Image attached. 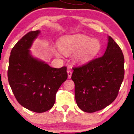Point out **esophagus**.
Instances as JSON below:
<instances>
[{
	"label": "esophagus",
	"mask_w": 134,
	"mask_h": 134,
	"mask_svg": "<svg viewBox=\"0 0 134 134\" xmlns=\"http://www.w3.org/2000/svg\"><path fill=\"white\" fill-rule=\"evenodd\" d=\"M67 73H68V79H71V76H72V71L68 70L67 71Z\"/></svg>",
	"instance_id": "obj_1"
}]
</instances>
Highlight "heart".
Wrapping results in <instances>:
<instances>
[{
  "label": "heart",
  "mask_w": 134,
  "mask_h": 134,
  "mask_svg": "<svg viewBox=\"0 0 134 134\" xmlns=\"http://www.w3.org/2000/svg\"><path fill=\"white\" fill-rule=\"evenodd\" d=\"M60 51L69 55L76 52L73 60L75 63L79 65H85L92 61L100 51V42L96 39H91L82 34L64 35L57 41ZM54 53L58 57L62 55L60 51L55 50Z\"/></svg>",
  "instance_id": "heart-1"
}]
</instances>
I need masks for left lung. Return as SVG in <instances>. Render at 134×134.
Instances as JSON below:
<instances>
[{
	"instance_id": "1",
	"label": "left lung",
	"mask_w": 134,
	"mask_h": 134,
	"mask_svg": "<svg viewBox=\"0 0 134 134\" xmlns=\"http://www.w3.org/2000/svg\"><path fill=\"white\" fill-rule=\"evenodd\" d=\"M107 38L103 56L73 69L71 79L75 85V99L85 112H95L112 103L123 80V54L112 38Z\"/></svg>"
}]
</instances>
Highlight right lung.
Returning a JSON list of instances; mask_svg holds the SVG:
<instances>
[{"instance_id":"obj_1","label":"right lung","mask_w":134,"mask_h":134,"mask_svg":"<svg viewBox=\"0 0 134 134\" xmlns=\"http://www.w3.org/2000/svg\"><path fill=\"white\" fill-rule=\"evenodd\" d=\"M40 34V30L29 32L16 44L8 69L9 84L18 102L36 113L53 107L56 93L68 77L65 66L54 68L32 55L30 49Z\"/></svg>"}]
</instances>
